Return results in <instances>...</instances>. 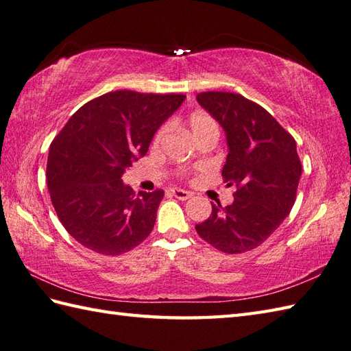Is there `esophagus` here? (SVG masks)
Instances as JSON below:
<instances>
[{
    "mask_svg": "<svg viewBox=\"0 0 351 351\" xmlns=\"http://www.w3.org/2000/svg\"><path fill=\"white\" fill-rule=\"evenodd\" d=\"M170 195L175 196L176 199L180 200H187L191 197V193L187 191V190H181V189H171L170 190Z\"/></svg>",
    "mask_w": 351,
    "mask_h": 351,
    "instance_id": "1",
    "label": "esophagus"
}]
</instances>
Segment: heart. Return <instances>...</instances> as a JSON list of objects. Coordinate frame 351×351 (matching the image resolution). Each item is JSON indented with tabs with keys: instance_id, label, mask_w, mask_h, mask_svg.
Instances as JSON below:
<instances>
[{
	"instance_id": "b5f03b06",
	"label": "heart",
	"mask_w": 351,
	"mask_h": 351,
	"mask_svg": "<svg viewBox=\"0 0 351 351\" xmlns=\"http://www.w3.org/2000/svg\"><path fill=\"white\" fill-rule=\"evenodd\" d=\"M187 122H189L190 131L193 134V137H195V140L200 136H204V134H206V132H219V126H217V123H215L214 119L205 113H200V111H197V113H193L189 117ZM164 132H166V128H160L158 132L155 134V138H154L155 143H158V141L162 138Z\"/></svg>"
}]
</instances>
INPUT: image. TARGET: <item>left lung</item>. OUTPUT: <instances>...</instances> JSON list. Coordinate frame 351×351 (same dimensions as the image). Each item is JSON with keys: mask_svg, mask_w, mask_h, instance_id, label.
Masks as SVG:
<instances>
[{"mask_svg": "<svg viewBox=\"0 0 351 351\" xmlns=\"http://www.w3.org/2000/svg\"><path fill=\"white\" fill-rule=\"evenodd\" d=\"M226 134L228 156L221 176L235 185L234 202L213 204V213L196 225L199 237L225 253L258 247L295 202L302 164L295 140L258 104L229 92L196 96Z\"/></svg>", "mask_w": 351, "mask_h": 351, "instance_id": "obj_1", "label": "left lung"}]
</instances>
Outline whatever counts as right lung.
Segmentation results:
<instances>
[{"label":"right lung","instance_id":"1","mask_svg":"<svg viewBox=\"0 0 351 351\" xmlns=\"http://www.w3.org/2000/svg\"><path fill=\"white\" fill-rule=\"evenodd\" d=\"M184 95L110 92L84 104L52 140L47 182L64 229L101 255L116 256L152 232L162 190L136 193L122 176L145 156Z\"/></svg>","mask_w":351,"mask_h":351}]
</instances>
